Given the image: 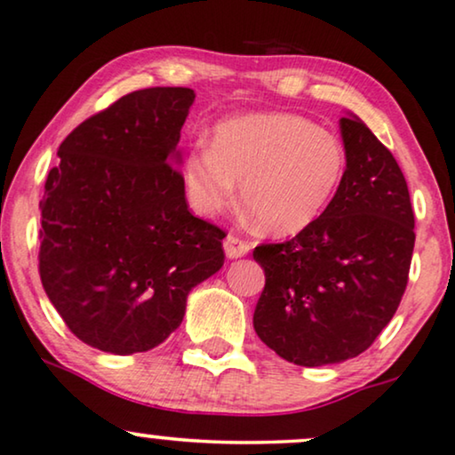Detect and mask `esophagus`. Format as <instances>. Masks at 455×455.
<instances>
[{
	"label": "esophagus",
	"instance_id": "34e87169",
	"mask_svg": "<svg viewBox=\"0 0 455 455\" xmlns=\"http://www.w3.org/2000/svg\"><path fill=\"white\" fill-rule=\"evenodd\" d=\"M251 243L250 241H245L243 237H239V235H228L227 239H224V251H227L228 258H241L245 256L247 251H250Z\"/></svg>",
	"mask_w": 455,
	"mask_h": 455
}]
</instances>
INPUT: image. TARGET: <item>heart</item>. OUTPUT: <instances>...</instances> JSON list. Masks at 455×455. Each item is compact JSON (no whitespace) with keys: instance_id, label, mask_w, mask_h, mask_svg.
Instances as JSON below:
<instances>
[{"instance_id":"b5f03b06","label":"heart","mask_w":455,"mask_h":455,"mask_svg":"<svg viewBox=\"0 0 455 455\" xmlns=\"http://www.w3.org/2000/svg\"><path fill=\"white\" fill-rule=\"evenodd\" d=\"M344 148L336 136L290 113H256L218 124L212 147L185 159L188 201L212 216L233 204L241 182L247 212L264 231L294 235L321 216L340 185Z\"/></svg>"}]
</instances>
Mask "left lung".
Listing matches in <instances>:
<instances>
[{
	"label": "left lung",
	"mask_w": 455,
	"mask_h": 455,
	"mask_svg": "<svg viewBox=\"0 0 455 455\" xmlns=\"http://www.w3.org/2000/svg\"><path fill=\"white\" fill-rule=\"evenodd\" d=\"M347 151L338 191L317 220L283 243H260L267 283L258 338L304 367L367 350L399 308L410 279L413 210L393 153L359 117L340 119Z\"/></svg>",
	"instance_id": "1"
}]
</instances>
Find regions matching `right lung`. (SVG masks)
<instances>
[{
    "label": "right lung",
    "mask_w": 455,
    "mask_h": 455,
    "mask_svg": "<svg viewBox=\"0 0 455 455\" xmlns=\"http://www.w3.org/2000/svg\"><path fill=\"white\" fill-rule=\"evenodd\" d=\"M191 88H147L85 119L45 178L39 277L79 340L113 355L159 347L187 296L224 264L227 233L193 216L176 168Z\"/></svg>",
    "instance_id": "add662e5"
}]
</instances>
